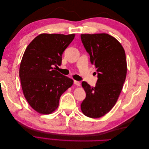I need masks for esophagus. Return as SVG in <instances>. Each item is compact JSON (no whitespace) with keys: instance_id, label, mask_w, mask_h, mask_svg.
<instances>
[{"instance_id":"esophagus-1","label":"esophagus","mask_w":149,"mask_h":149,"mask_svg":"<svg viewBox=\"0 0 149 149\" xmlns=\"http://www.w3.org/2000/svg\"><path fill=\"white\" fill-rule=\"evenodd\" d=\"M74 84L76 86H79L80 84H81L79 81H75V80L74 81Z\"/></svg>"}]
</instances>
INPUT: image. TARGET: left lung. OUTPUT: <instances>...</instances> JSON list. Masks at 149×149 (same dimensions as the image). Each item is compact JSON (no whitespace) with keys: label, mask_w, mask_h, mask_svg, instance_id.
Wrapping results in <instances>:
<instances>
[{"label":"left lung","mask_w":149,"mask_h":149,"mask_svg":"<svg viewBox=\"0 0 149 149\" xmlns=\"http://www.w3.org/2000/svg\"><path fill=\"white\" fill-rule=\"evenodd\" d=\"M81 38L97 73L94 87L82 82L86 96L81 109L89 118H99L114 106L123 88L127 74L125 53L121 44L109 34H81Z\"/></svg>","instance_id":"8db88e82"}]
</instances>
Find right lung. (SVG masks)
Listing matches in <instances>:
<instances>
[{"instance_id": "add662e5", "label": "right lung", "mask_w": 149, "mask_h": 149, "mask_svg": "<svg viewBox=\"0 0 149 149\" xmlns=\"http://www.w3.org/2000/svg\"><path fill=\"white\" fill-rule=\"evenodd\" d=\"M74 36L40 34L24 52L19 70L22 88L30 106L40 114L55 111L61 94L73 84V79L53 67L61 65L63 53Z\"/></svg>"}]
</instances>
